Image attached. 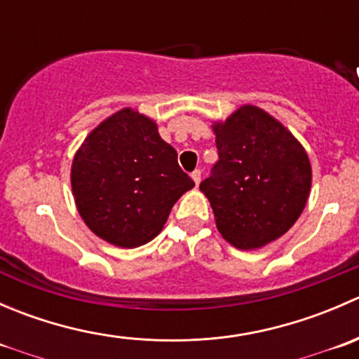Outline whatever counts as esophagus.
<instances>
[{"label": "esophagus", "mask_w": 359, "mask_h": 359, "mask_svg": "<svg viewBox=\"0 0 359 359\" xmlns=\"http://www.w3.org/2000/svg\"><path fill=\"white\" fill-rule=\"evenodd\" d=\"M191 177H193V180H194V184H200L201 182V170H194L193 173H191Z\"/></svg>", "instance_id": "esophagus-1"}]
</instances>
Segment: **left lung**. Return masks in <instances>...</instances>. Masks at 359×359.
<instances>
[{
  "label": "left lung",
  "mask_w": 359,
  "mask_h": 359,
  "mask_svg": "<svg viewBox=\"0 0 359 359\" xmlns=\"http://www.w3.org/2000/svg\"><path fill=\"white\" fill-rule=\"evenodd\" d=\"M219 161L200 184L220 234L240 250L283 236L306 206L311 165L295 137L267 112L243 106L217 123Z\"/></svg>",
  "instance_id": "left-lung-1"
}]
</instances>
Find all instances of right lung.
<instances>
[{
  "label": "right lung",
  "mask_w": 359,
  "mask_h": 359,
  "mask_svg": "<svg viewBox=\"0 0 359 359\" xmlns=\"http://www.w3.org/2000/svg\"><path fill=\"white\" fill-rule=\"evenodd\" d=\"M71 184L86 226L121 248L158 236L175 201L194 187L156 123L132 109L116 112L86 137Z\"/></svg>",
  "instance_id": "1"
}]
</instances>
